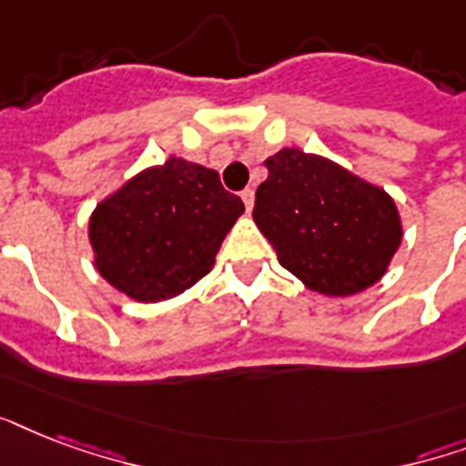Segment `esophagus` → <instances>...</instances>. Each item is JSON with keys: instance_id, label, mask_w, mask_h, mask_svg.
Instances as JSON below:
<instances>
[{"instance_id": "1", "label": "esophagus", "mask_w": 466, "mask_h": 466, "mask_svg": "<svg viewBox=\"0 0 466 466\" xmlns=\"http://www.w3.org/2000/svg\"><path fill=\"white\" fill-rule=\"evenodd\" d=\"M241 200L247 205V210H251V208H254V188L241 190Z\"/></svg>"}]
</instances>
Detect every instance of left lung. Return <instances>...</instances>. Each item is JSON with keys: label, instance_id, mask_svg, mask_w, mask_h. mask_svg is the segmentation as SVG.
<instances>
[{"label": "left lung", "instance_id": "obj_1", "mask_svg": "<svg viewBox=\"0 0 466 466\" xmlns=\"http://www.w3.org/2000/svg\"><path fill=\"white\" fill-rule=\"evenodd\" d=\"M266 167L254 222L283 268L333 298L368 290L387 273L404 234L390 193L295 147L268 157Z\"/></svg>", "mask_w": 466, "mask_h": 466}]
</instances>
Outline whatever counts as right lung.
<instances>
[{
	"instance_id": "right-lung-1",
	"label": "right lung",
	"mask_w": 466,
	"mask_h": 466,
	"mask_svg": "<svg viewBox=\"0 0 466 466\" xmlns=\"http://www.w3.org/2000/svg\"><path fill=\"white\" fill-rule=\"evenodd\" d=\"M244 203L215 168L168 157L123 183L89 219L94 266L137 302L181 295L215 266Z\"/></svg>"
}]
</instances>
